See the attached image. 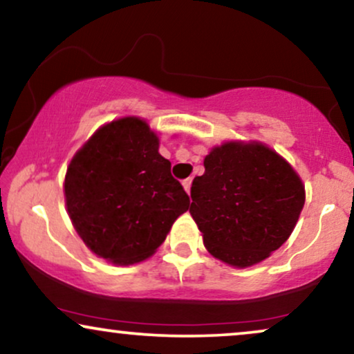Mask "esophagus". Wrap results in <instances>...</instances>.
<instances>
[{
  "mask_svg": "<svg viewBox=\"0 0 354 354\" xmlns=\"http://www.w3.org/2000/svg\"><path fill=\"white\" fill-rule=\"evenodd\" d=\"M191 183H192L191 178H186V180L183 181V186H185V189H186L187 194H189V191H191Z\"/></svg>",
  "mask_w": 354,
  "mask_h": 354,
  "instance_id": "obj_1",
  "label": "esophagus"
}]
</instances>
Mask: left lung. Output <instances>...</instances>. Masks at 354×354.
Listing matches in <instances>:
<instances>
[{
	"label": "left lung",
	"instance_id": "1",
	"mask_svg": "<svg viewBox=\"0 0 354 354\" xmlns=\"http://www.w3.org/2000/svg\"><path fill=\"white\" fill-rule=\"evenodd\" d=\"M189 212L210 254L247 268L281 247L301 216L306 191L283 156L258 142H227L204 158Z\"/></svg>",
	"mask_w": 354,
	"mask_h": 354
}]
</instances>
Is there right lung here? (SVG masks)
<instances>
[{
    "instance_id": "add662e5",
    "label": "right lung",
    "mask_w": 354,
    "mask_h": 354,
    "mask_svg": "<svg viewBox=\"0 0 354 354\" xmlns=\"http://www.w3.org/2000/svg\"><path fill=\"white\" fill-rule=\"evenodd\" d=\"M158 145L145 120L122 118L97 129L66 169L75 230L93 253L115 265L149 258L189 207Z\"/></svg>"
}]
</instances>
